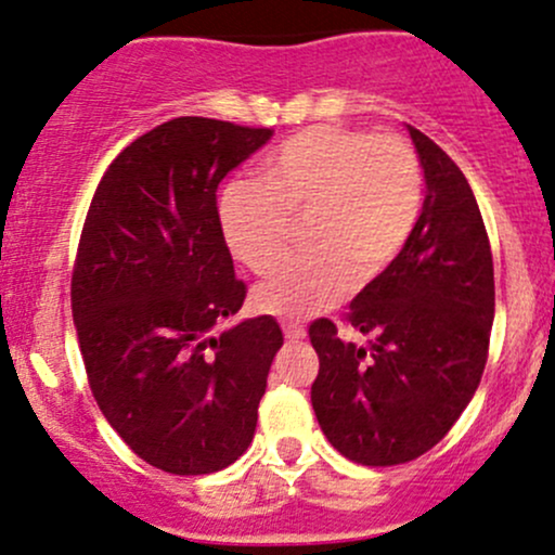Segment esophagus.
Here are the masks:
<instances>
[{
  "label": "esophagus",
  "mask_w": 555,
  "mask_h": 555,
  "mask_svg": "<svg viewBox=\"0 0 555 555\" xmlns=\"http://www.w3.org/2000/svg\"><path fill=\"white\" fill-rule=\"evenodd\" d=\"M283 333L288 341H301L304 336H307V331L299 323H291V320H283Z\"/></svg>",
  "instance_id": "34e87169"
}]
</instances>
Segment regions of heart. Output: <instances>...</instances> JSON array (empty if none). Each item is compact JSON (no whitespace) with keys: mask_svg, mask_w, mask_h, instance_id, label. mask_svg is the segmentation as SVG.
Segmentation results:
<instances>
[{"mask_svg":"<svg viewBox=\"0 0 555 555\" xmlns=\"http://www.w3.org/2000/svg\"><path fill=\"white\" fill-rule=\"evenodd\" d=\"M423 171L397 134L312 127L291 134L261 164V180H232L217 201L219 230L241 264L264 275L283 259L296 219L304 251L256 288L259 309L304 320L336 307L349 285L391 270L418 228Z\"/></svg>","mask_w":555,"mask_h":555,"instance_id":"heart-1","label":"heart"}]
</instances>
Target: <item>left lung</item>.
I'll return each mask as SVG.
<instances>
[{"mask_svg": "<svg viewBox=\"0 0 555 555\" xmlns=\"http://www.w3.org/2000/svg\"><path fill=\"white\" fill-rule=\"evenodd\" d=\"M426 201L391 270L354 296L347 320L371 349L314 320L312 408L327 442L362 466L431 450L461 418L485 373L494 320L490 237L474 190L442 147L408 127Z\"/></svg>", "mask_w": 555, "mask_h": 555, "instance_id": "obj_1", "label": "left lung"}]
</instances>
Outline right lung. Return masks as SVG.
<instances>
[{"mask_svg": "<svg viewBox=\"0 0 555 555\" xmlns=\"http://www.w3.org/2000/svg\"><path fill=\"white\" fill-rule=\"evenodd\" d=\"M272 129L182 116L124 147L89 204L74 278L89 389L134 455L166 474L228 468L251 444L275 318L214 336L246 299L217 188Z\"/></svg>", "mask_w": 555, "mask_h": 555, "instance_id": "right-lung-1", "label": "right lung"}]
</instances>
